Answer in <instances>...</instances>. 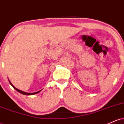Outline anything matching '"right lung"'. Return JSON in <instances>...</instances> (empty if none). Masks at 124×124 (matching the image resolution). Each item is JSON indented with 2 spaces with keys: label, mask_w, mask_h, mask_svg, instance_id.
<instances>
[{
  "label": "right lung",
  "mask_w": 124,
  "mask_h": 124,
  "mask_svg": "<svg viewBox=\"0 0 124 124\" xmlns=\"http://www.w3.org/2000/svg\"><path fill=\"white\" fill-rule=\"evenodd\" d=\"M8 82H9V83H10V85L11 86H12L14 88V89H15L16 90V91H17L18 92H19L20 93H21V94H24V95H27V96H31V95H34V94H37V93H39V92H41V90H39V91H38V92H35V93H27V92H23V91H21V90H19V89H17L16 87H15V86H13V85H12V83H11L10 82V80H9V79H8Z\"/></svg>",
  "instance_id": "obj_1"
}]
</instances>
